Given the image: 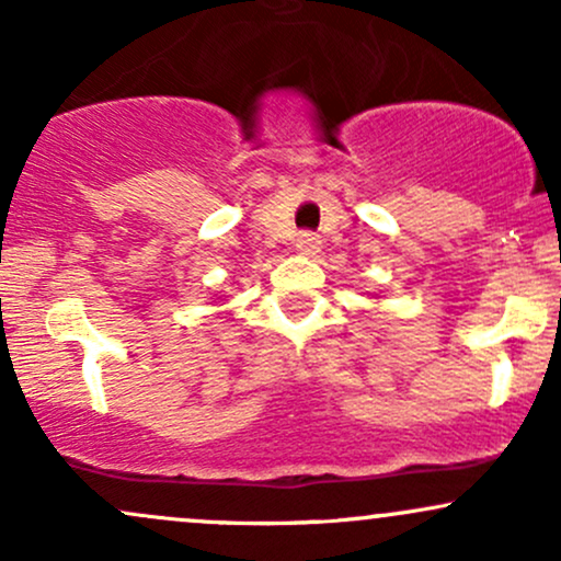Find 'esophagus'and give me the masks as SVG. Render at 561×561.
Returning a JSON list of instances; mask_svg holds the SVG:
<instances>
[{
	"mask_svg": "<svg viewBox=\"0 0 561 561\" xmlns=\"http://www.w3.org/2000/svg\"><path fill=\"white\" fill-rule=\"evenodd\" d=\"M295 248H298L302 255H317L321 250L319 234H313V231H300L298 240H295Z\"/></svg>",
	"mask_w": 561,
	"mask_h": 561,
	"instance_id": "1",
	"label": "esophagus"
}]
</instances>
